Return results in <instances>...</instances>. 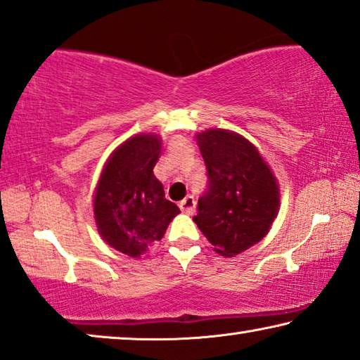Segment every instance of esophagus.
Here are the masks:
<instances>
[{"instance_id": "1", "label": "esophagus", "mask_w": 360, "mask_h": 360, "mask_svg": "<svg viewBox=\"0 0 360 360\" xmlns=\"http://www.w3.org/2000/svg\"><path fill=\"white\" fill-rule=\"evenodd\" d=\"M179 207H181V210L184 212V214L192 215V214H194V210H195V200H194V197L187 195L184 200L179 202Z\"/></svg>"}]
</instances>
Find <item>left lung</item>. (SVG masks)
<instances>
[{"mask_svg": "<svg viewBox=\"0 0 360 360\" xmlns=\"http://www.w3.org/2000/svg\"><path fill=\"white\" fill-rule=\"evenodd\" d=\"M209 174L194 221L220 256L250 250L269 233L281 209L274 171L245 136L226 129L195 134Z\"/></svg>", "mask_w": 360, "mask_h": 360, "instance_id": "left-lung-1", "label": "left lung"}]
</instances>
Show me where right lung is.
<instances>
[{"label": "right lung", "mask_w": 360, "mask_h": 360, "mask_svg": "<svg viewBox=\"0 0 360 360\" xmlns=\"http://www.w3.org/2000/svg\"><path fill=\"white\" fill-rule=\"evenodd\" d=\"M158 134H136L105 161L93 197L94 221L103 240L135 259L165 236L179 207L165 197L153 168L161 155Z\"/></svg>", "instance_id": "1"}]
</instances>
